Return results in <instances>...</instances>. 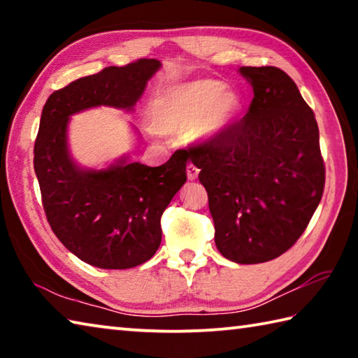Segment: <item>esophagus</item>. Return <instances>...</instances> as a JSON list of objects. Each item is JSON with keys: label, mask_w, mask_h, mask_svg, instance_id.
<instances>
[{"label": "esophagus", "mask_w": 358, "mask_h": 358, "mask_svg": "<svg viewBox=\"0 0 358 358\" xmlns=\"http://www.w3.org/2000/svg\"><path fill=\"white\" fill-rule=\"evenodd\" d=\"M186 173H187V178L189 180H196L197 175H199V169L189 162V164L186 166Z\"/></svg>", "instance_id": "esophagus-1"}]
</instances>
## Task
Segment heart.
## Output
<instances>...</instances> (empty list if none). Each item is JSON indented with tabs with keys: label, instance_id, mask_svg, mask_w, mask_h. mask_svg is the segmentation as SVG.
Listing matches in <instances>:
<instances>
[{
	"label": "heart",
	"instance_id": "1",
	"mask_svg": "<svg viewBox=\"0 0 358 358\" xmlns=\"http://www.w3.org/2000/svg\"><path fill=\"white\" fill-rule=\"evenodd\" d=\"M240 108L234 92L210 78L172 85L156 96L150 124L159 134H177L192 128L196 137H211L227 128Z\"/></svg>",
	"mask_w": 358,
	"mask_h": 358
}]
</instances>
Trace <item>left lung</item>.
Instances as JSON below:
<instances>
[{"label": "left lung", "mask_w": 358, "mask_h": 358, "mask_svg": "<svg viewBox=\"0 0 358 358\" xmlns=\"http://www.w3.org/2000/svg\"><path fill=\"white\" fill-rule=\"evenodd\" d=\"M254 98L241 120L187 147L208 194L215 243L237 264L280 257L322 199L319 128L295 82L275 66H243Z\"/></svg>", "instance_id": "8db88e82"}]
</instances>
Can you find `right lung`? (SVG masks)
Segmentation results:
<instances>
[{"label": "right lung", "mask_w": 358, "mask_h": 358, "mask_svg": "<svg viewBox=\"0 0 358 358\" xmlns=\"http://www.w3.org/2000/svg\"><path fill=\"white\" fill-rule=\"evenodd\" d=\"M159 66L153 58L108 66L53 92L42 108L34 172L47 221L72 254L99 268H132L155 256L161 216L187 178V155L177 150L157 167L121 159L106 171H82L69 157L68 120L96 106L131 110Z\"/></svg>", "instance_id": "right-lung-1"}]
</instances>
